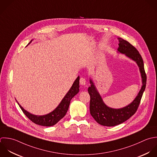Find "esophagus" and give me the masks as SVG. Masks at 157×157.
<instances>
[{
  "label": "esophagus",
  "instance_id": "obj_1",
  "mask_svg": "<svg viewBox=\"0 0 157 157\" xmlns=\"http://www.w3.org/2000/svg\"><path fill=\"white\" fill-rule=\"evenodd\" d=\"M79 82H80V84L81 85H83V86L86 85V78H81V79L79 80Z\"/></svg>",
  "mask_w": 157,
  "mask_h": 157
}]
</instances>
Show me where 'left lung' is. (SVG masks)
Segmentation results:
<instances>
[{
    "mask_svg": "<svg viewBox=\"0 0 157 157\" xmlns=\"http://www.w3.org/2000/svg\"><path fill=\"white\" fill-rule=\"evenodd\" d=\"M118 39L119 41L118 51L125 54L127 57L135 60L140 67L143 86L137 97L132 103L121 109H113L107 106L103 103L92 81L90 80L91 85L88 88V92L90 97V114L97 123L106 127H113L119 125L135 114L139 107L147 82V76L144 70L143 60L138 51L128 41L121 38Z\"/></svg>",
    "mask_w": 157,
    "mask_h": 157,
    "instance_id": "8db88e82",
    "label": "left lung"
}]
</instances>
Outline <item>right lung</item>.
I'll use <instances>...</instances> for the list:
<instances>
[{
	"mask_svg": "<svg viewBox=\"0 0 157 157\" xmlns=\"http://www.w3.org/2000/svg\"><path fill=\"white\" fill-rule=\"evenodd\" d=\"M32 40L29 44L31 43ZM79 76L75 81L71 89L64 97L59 105L51 113L44 116L33 115L17 103L20 108L24 114L34 124L44 127H51L56 124L60 119H62L66 114L72 98L75 96L79 90Z\"/></svg>",
	"mask_w": 157,
	"mask_h": 157,
	"instance_id": "1",
	"label": "right lung"
}]
</instances>
